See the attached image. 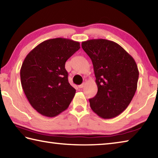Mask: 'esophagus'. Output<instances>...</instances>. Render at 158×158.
<instances>
[{"label":"esophagus","instance_id":"1","mask_svg":"<svg viewBox=\"0 0 158 158\" xmlns=\"http://www.w3.org/2000/svg\"><path fill=\"white\" fill-rule=\"evenodd\" d=\"M84 85H85V84H82L81 85H79V89H82V88L84 86Z\"/></svg>","mask_w":158,"mask_h":158}]
</instances>
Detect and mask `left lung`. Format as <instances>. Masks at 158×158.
Returning a JSON list of instances; mask_svg holds the SVG:
<instances>
[{"instance_id": "obj_1", "label": "left lung", "mask_w": 158, "mask_h": 158, "mask_svg": "<svg viewBox=\"0 0 158 158\" xmlns=\"http://www.w3.org/2000/svg\"><path fill=\"white\" fill-rule=\"evenodd\" d=\"M82 49L92 60L98 93L89 99L92 110L102 118H112L129 105L137 88L135 60L123 48L105 39L89 40Z\"/></svg>"}]
</instances>
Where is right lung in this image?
I'll return each mask as SVG.
<instances>
[{"mask_svg":"<svg viewBox=\"0 0 158 158\" xmlns=\"http://www.w3.org/2000/svg\"><path fill=\"white\" fill-rule=\"evenodd\" d=\"M79 49V42L58 37L42 42L26 56L20 70L21 83L38 113L54 117L69 106L76 90L68 82L65 65Z\"/></svg>","mask_w":158,"mask_h":158,"instance_id":"add662e5","label":"right lung"}]
</instances>
